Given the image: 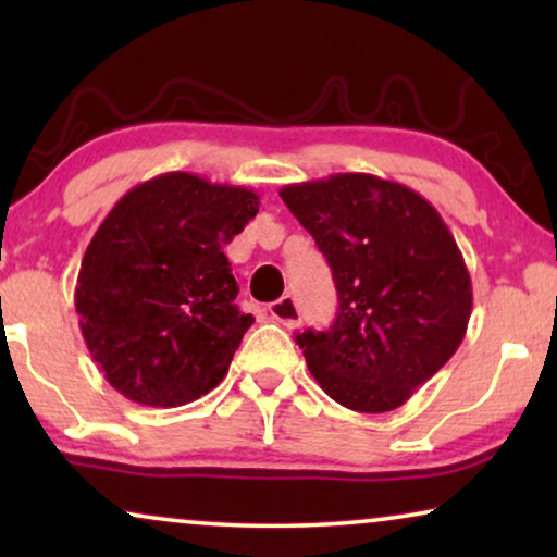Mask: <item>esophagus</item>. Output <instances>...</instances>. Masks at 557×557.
I'll return each instance as SVG.
<instances>
[{
	"instance_id": "esophagus-1",
	"label": "esophagus",
	"mask_w": 557,
	"mask_h": 557,
	"mask_svg": "<svg viewBox=\"0 0 557 557\" xmlns=\"http://www.w3.org/2000/svg\"><path fill=\"white\" fill-rule=\"evenodd\" d=\"M269 311L278 324L286 326V330H294V326H299V322H301L299 304H296L294 296H281L278 301L271 304Z\"/></svg>"
}]
</instances>
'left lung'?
I'll list each match as a JSON object with an SVG mask.
<instances>
[{
  "label": "left lung",
  "mask_w": 557,
  "mask_h": 557,
  "mask_svg": "<svg viewBox=\"0 0 557 557\" xmlns=\"http://www.w3.org/2000/svg\"><path fill=\"white\" fill-rule=\"evenodd\" d=\"M337 286L330 332H301L309 372L357 413L400 408L459 349L471 276L436 208L406 185L347 172L281 187Z\"/></svg>",
  "instance_id": "left-lung-1"
}]
</instances>
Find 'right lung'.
<instances>
[{
  "label": "right lung",
  "instance_id": "right-lung-1",
  "mask_svg": "<svg viewBox=\"0 0 557 557\" xmlns=\"http://www.w3.org/2000/svg\"><path fill=\"white\" fill-rule=\"evenodd\" d=\"M253 189L189 172L141 182L90 238L75 311L103 377L132 403L177 408L227 375L253 317L223 253L256 218Z\"/></svg>",
  "mask_w": 557,
  "mask_h": 557
}]
</instances>
